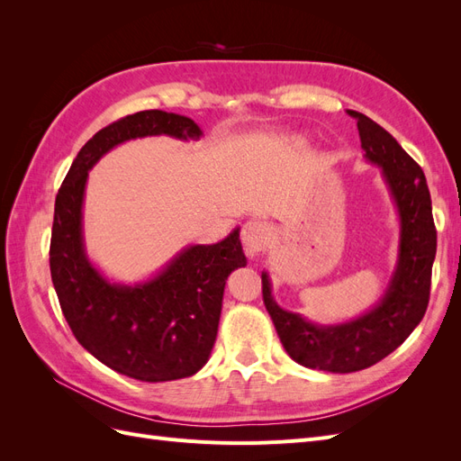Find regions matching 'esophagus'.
Returning a JSON list of instances; mask_svg holds the SVG:
<instances>
[{
  "label": "esophagus",
  "instance_id": "34e87169",
  "mask_svg": "<svg viewBox=\"0 0 461 461\" xmlns=\"http://www.w3.org/2000/svg\"><path fill=\"white\" fill-rule=\"evenodd\" d=\"M273 229L263 221H248L242 229V242L248 254H259L267 248Z\"/></svg>",
  "mask_w": 461,
  "mask_h": 461
}]
</instances>
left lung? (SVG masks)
<instances>
[{
  "instance_id": "obj_1",
  "label": "left lung",
  "mask_w": 461,
  "mask_h": 461,
  "mask_svg": "<svg viewBox=\"0 0 461 461\" xmlns=\"http://www.w3.org/2000/svg\"><path fill=\"white\" fill-rule=\"evenodd\" d=\"M350 115L357 119L364 158L381 169L400 222L398 258L383 296L350 321L319 325L281 308L273 298L269 273H261L265 308L286 354L303 367L329 373L371 367L410 337L427 312L437 256V229L421 167L375 121L357 111Z\"/></svg>"
}]
</instances>
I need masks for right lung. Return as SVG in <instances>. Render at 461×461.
I'll return each instance as SVG.
<instances>
[{
  "instance_id": "right-lung-1",
  "label": "right lung",
  "mask_w": 461,
  "mask_h": 461,
  "mask_svg": "<svg viewBox=\"0 0 461 461\" xmlns=\"http://www.w3.org/2000/svg\"><path fill=\"white\" fill-rule=\"evenodd\" d=\"M146 136L200 140L190 117L148 109L95 132L55 198L50 269L77 340L104 366L144 383L196 375L212 356L229 275L248 263L240 229L215 244H190L144 281H109L88 258L82 207L88 173L107 151Z\"/></svg>"
}]
</instances>
